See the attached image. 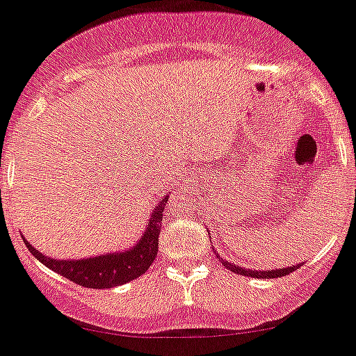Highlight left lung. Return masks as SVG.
Wrapping results in <instances>:
<instances>
[{
    "mask_svg": "<svg viewBox=\"0 0 356 356\" xmlns=\"http://www.w3.org/2000/svg\"><path fill=\"white\" fill-rule=\"evenodd\" d=\"M221 264L232 270L234 274H241V275H248V277H258V279H274V277H283V275L291 274L293 270H297L300 267V264L293 265V267H286V268H275V270H251V268H244V267H238V265L230 264V261H225L221 258Z\"/></svg>",
    "mask_w": 356,
    "mask_h": 356,
    "instance_id": "1",
    "label": "left lung"
}]
</instances>
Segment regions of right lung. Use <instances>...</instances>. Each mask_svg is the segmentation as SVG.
Masks as SVG:
<instances>
[{"instance_id": "obj_1", "label": "right lung", "mask_w": 356, "mask_h": 356, "mask_svg": "<svg viewBox=\"0 0 356 356\" xmlns=\"http://www.w3.org/2000/svg\"><path fill=\"white\" fill-rule=\"evenodd\" d=\"M167 200L168 195L159 200L154 211L151 212L144 235L128 251L102 254V257L86 258V260H54V258L40 253L38 249L33 248L26 238L24 244L31 251L33 257L42 261L45 267L52 268L63 277L70 279L81 286L96 288V290L121 286V284L129 283L133 279L145 274V270L154 261L156 254H158L159 230H161L159 223H161L163 209H165Z\"/></svg>"}]
</instances>
